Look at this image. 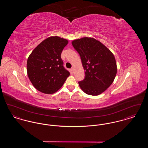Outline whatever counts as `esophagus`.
<instances>
[{"label":"esophagus","instance_id":"esophagus-1","mask_svg":"<svg viewBox=\"0 0 148 148\" xmlns=\"http://www.w3.org/2000/svg\"><path fill=\"white\" fill-rule=\"evenodd\" d=\"M71 71H74V66H72V68H71Z\"/></svg>","mask_w":148,"mask_h":148}]
</instances>
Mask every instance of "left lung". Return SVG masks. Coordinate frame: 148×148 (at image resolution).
Segmentation results:
<instances>
[{"label":"left lung","instance_id":"8db88e82","mask_svg":"<svg viewBox=\"0 0 148 148\" xmlns=\"http://www.w3.org/2000/svg\"><path fill=\"white\" fill-rule=\"evenodd\" d=\"M71 43L80 56L85 71L84 79L78 82L81 89L90 95L105 92L113 83L117 73L112 52L91 37L75 39Z\"/></svg>","mask_w":148,"mask_h":148}]
</instances>
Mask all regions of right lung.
<instances>
[{
  "mask_svg": "<svg viewBox=\"0 0 148 148\" xmlns=\"http://www.w3.org/2000/svg\"><path fill=\"white\" fill-rule=\"evenodd\" d=\"M67 39L49 36L40 42L29 55L27 69L29 79L38 91L46 94L57 92L70 73L64 68L61 54Z\"/></svg>",
  "mask_w": 148,
  "mask_h": 148,
  "instance_id": "add662e5",
  "label": "right lung"
}]
</instances>
